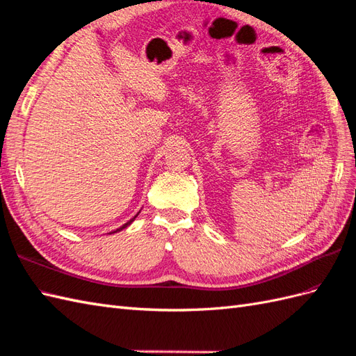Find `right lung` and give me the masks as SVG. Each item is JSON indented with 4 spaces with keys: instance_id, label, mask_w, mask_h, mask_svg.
Segmentation results:
<instances>
[{
    "instance_id": "obj_1",
    "label": "right lung",
    "mask_w": 356,
    "mask_h": 356,
    "mask_svg": "<svg viewBox=\"0 0 356 356\" xmlns=\"http://www.w3.org/2000/svg\"><path fill=\"white\" fill-rule=\"evenodd\" d=\"M138 213H140V212H138ZM138 213H136V215H135V216H134V218H132V220H129V221H127V222H126V224H123V225H122V227H120V229H117V230H115V232H111V233H117V232H120V230H123V229H126V227H127V225H131V224H132V222H134V220H135V218H136V216H138ZM111 233H109V234H111Z\"/></svg>"
}]
</instances>
